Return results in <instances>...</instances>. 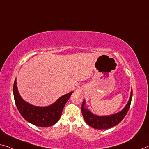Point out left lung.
Instances as JSON below:
<instances>
[{
	"instance_id": "1",
	"label": "left lung",
	"mask_w": 149,
	"mask_h": 149,
	"mask_svg": "<svg viewBox=\"0 0 149 149\" xmlns=\"http://www.w3.org/2000/svg\"><path fill=\"white\" fill-rule=\"evenodd\" d=\"M132 95H133V91L131 90L128 103L123 109L119 113H115L114 115H109V116H98V115L93 114L90 111L85 108L86 102L84 101L81 105V112L85 121L89 126L96 129H106L117 125L123 119L128 112L130 105H131Z\"/></svg>"
}]
</instances>
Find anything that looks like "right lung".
<instances>
[{
    "instance_id": "add662e5",
    "label": "right lung",
    "mask_w": 149,
    "mask_h": 149,
    "mask_svg": "<svg viewBox=\"0 0 149 149\" xmlns=\"http://www.w3.org/2000/svg\"><path fill=\"white\" fill-rule=\"evenodd\" d=\"M73 91L63 95L51 105L38 107L25 101L18 93L16 80L14 82L13 93L16 107L24 119L34 125L47 127L57 123L62 115L63 109Z\"/></svg>"
}]
</instances>
